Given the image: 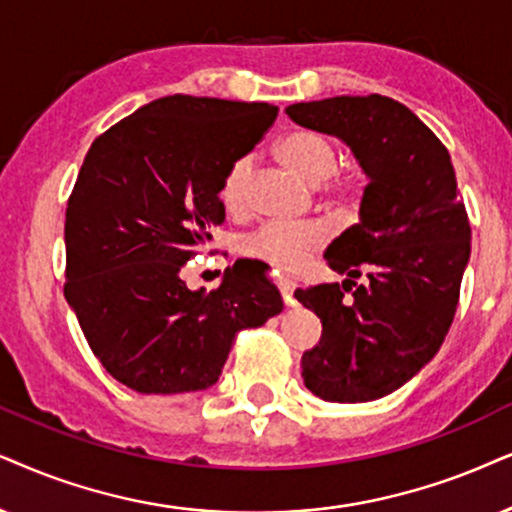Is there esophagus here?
<instances>
[{
	"label": "esophagus",
	"instance_id": "34e87169",
	"mask_svg": "<svg viewBox=\"0 0 512 512\" xmlns=\"http://www.w3.org/2000/svg\"><path fill=\"white\" fill-rule=\"evenodd\" d=\"M278 290H281L283 302H286V304H293V302H295V300H293L295 283L290 281V278H286V276H278Z\"/></svg>",
	"mask_w": 512,
	"mask_h": 512
}]
</instances>
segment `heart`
Returning a JSON list of instances; mask_svg holds the SVG:
<instances>
[{
  "label": "heart",
  "mask_w": 512,
  "mask_h": 512,
  "mask_svg": "<svg viewBox=\"0 0 512 512\" xmlns=\"http://www.w3.org/2000/svg\"><path fill=\"white\" fill-rule=\"evenodd\" d=\"M278 158L283 160L288 170H293L297 177L312 186L331 179L340 167V151L335 141L321 132H312V129H297V132L283 137L278 144ZM250 189L252 160L243 155L226 170L219 198L229 212H243L250 203ZM326 236V226L316 222H267L245 238L243 252L276 269L295 271L326 243Z\"/></svg>",
  "instance_id": "1"
}]
</instances>
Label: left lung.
<instances>
[{
	"mask_svg": "<svg viewBox=\"0 0 512 512\" xmlns=\"http://www.w3.org/2000/svg\"><path fill=\"white\" fill-rule=\"evenodd\" d=\"M295 125L338 137L368 184L359 224L328 245L338 283L297 290L321 319L319 345L302 354L307 390L323 401L361 404L406 385L454 321L470 260V224L449 151L404 103L387 96H333L286 108Z\"/></svg>",
	"mask_w": 512,
	"mask_h": 512,
	"instance_id": "8db88e82",
	"label": "left lung"
}]
</instances>
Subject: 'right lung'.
I'll use <instances>...</instances> for the list:
<instances>
[{"mask_svg":"<svg viewBox=\"0 0 512 512\" xmlns=\"http://www.w3.org/2000/svg\"><path fill=\"white\" fill-rule=\"evenodd\" d=\"M271 103L174 94L103 132L66 210V300L103 368L141 394L208 390L236 333L283 312L255 264L191 290L181 267L224 222L231 163L274 125Z\"/></svg>","mask_w":512,"mask_h":512,"instance_id":"obj_1","label":"right lung"}]
</instances>
